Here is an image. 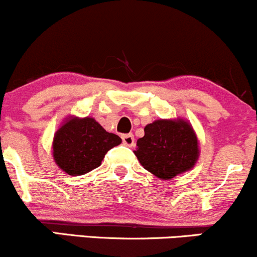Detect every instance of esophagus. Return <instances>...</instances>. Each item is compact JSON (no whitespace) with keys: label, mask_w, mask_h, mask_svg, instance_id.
Masks as SVG:
<instances>
[{"label":"esophagus","mask_w":257,"mask_h":257,"mask_svg":"<svg viewBox=\"0 0 257 257\" xmlns=\"http://www.w3.org/2000/svg\"><path fill=\"white\" fill-rule=\"evenodd\" d=\"M122 140H123V144H124L125 146H134V143H135V139H134V135L133 134H124L122 135Z\"/></svg>","instance_id":"obj_1"}]
</instances>
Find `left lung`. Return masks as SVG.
<instances>
[{
  "instance_id": "obj_1",
  "label": "left lung",
  "mask_w": 257,
  "mask_h": 257,
  "mask_svg": "<svg viewBox=\"0 0 257 257\" xmlns=\"http://www.w3.org/2000/svg\"><path fill=\"white\" fill-rule=\"evenodd\" d=\"M134 151L140 164L162 180L192 169L199 157L198 139L182 118L157 119L145 126Z\"/></svg>"
}]
</instances>
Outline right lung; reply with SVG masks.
<instances>
[{"label":"right lung","mask_w":257,"mask_h":257,"mask_svg":"<svg viewBox=\"0 0 257 257\" xmlns=\"http://www.w3.org/2000/svg\"><path fill=\"white\" fill-rule=\"evenodd\" d=\"M120 143L118 135L106 132L91 117H69L55 133L53 157L69 175H83L98 168L106 152Z\"/></svg>","instance_id":"1"}]
</instances>
